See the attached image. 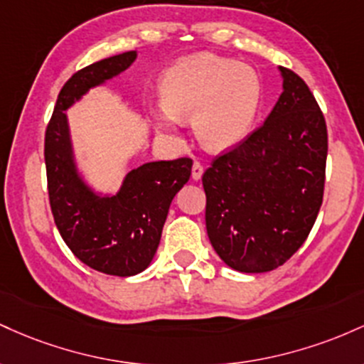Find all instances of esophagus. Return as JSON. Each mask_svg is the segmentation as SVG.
Segmentation results:
<instances>
[{
	"mask_svg": "<svg viewBox=\"0 0 364 364\" xmlns=\"http://www.w3.org/2000/svg\"><path fill=\"white\" fill-rule=\"evenodd\" d=\"M203 171H204V168H203V165L199 161H194V165H193V181H201V177H203Z\"/></svg>",
	"mask_w": 364,
	"mask_h": 364,
	"instance_id": "34e87169",
	"label": "esophagus"
}]
</instances>
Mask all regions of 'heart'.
Masks as SVG:
<instances>
[{
	"instance_id": "1",
	"label": "heart",
	"mask_w": 364,
	"mask_h": 364,
	"mask_svg": "<svg viewBox=\"0 0 364 364\" xmlns=\"http://www.w3.org/2000/svg\"><path fill=\"white\" fill-rule=\"evenodd\" d=\"M163 109L154 125L178 139V122H194L204 149L225 153L251 134L261 105V79L249 65L198 53L170 67L161 80Z\"/></svg>"
}]
</instances>
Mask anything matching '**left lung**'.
<instances>
[{
  "instance_id": "left-lung-1",
  "label": "left lung",
  "mask_w": 364,
  "mask_h": 364,
  "mask_svg": "<svg viewBox=\"0 0 364 364\" xmlns=\"http://www.w3.org/2000/svg\"><path fill=\"white\" fill-rule=\"evenodd\" d=\"M279 72L282 94L264 124L203 175L211 246L242 273L284 264L303 246L323 201V113L299 75Z\"/></svg>"
}]
</instances>
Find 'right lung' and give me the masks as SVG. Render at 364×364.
Segmentation results:
<instances>
[{"label": "right lung", "mask_w": 364, "mask_h": 364, "mask_svg": "<svg viewBox=\"0 0 364 364\" xmlns=\"http://www.w3.org/2000/svg\"><path fill=\"white\" fill-rule=\"evenodd\" d=\"M136 58L137 51H125L73 73L58 94L44 141L48 193L60 235L84 264L115 277L137 275L149 267L170 204L193 168L189 158L144 163L125 175L115 193L96 189L80 168L65 112Z\"/></svg>", "instance_id": "add662e5"}]
</instances>
